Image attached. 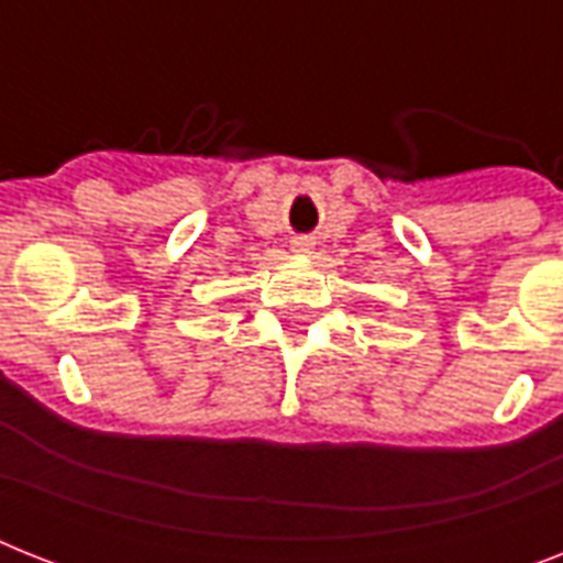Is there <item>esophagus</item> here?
Masks as SVG:
<instances>
[{
    "mask_svg": "<svg viewBox=\"0 0 563 563\" xmlns=\"http://www.w3.org/2000/svg\"><path fill=\"white\" fill-rule=\"evenodd\" d=\"M291 251H295V254H298V256L312 254V239H309V236H295V239H291Z\"/></svg>",
    "mask_w": 563,
    "mask_h": 563,
    "instance_id": "esophagus-1",
    "label": "esophagus"
}]
</instances>
